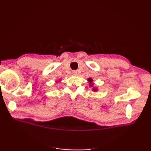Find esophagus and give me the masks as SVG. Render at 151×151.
Listing matches in <instances>:
<instances>
[{"instance_id":"1","label":"esophagus","mask_w":151,"mask_h":151,"mask_svg":"<svg viewBox=\"0 0 151 151\" xmlns=\"http://www.w3.org/2000/svg\"><path fill=\"white\" fill-rule=\"evenodd\" d=\"M72 73H73V75H76V74H77V72H76V70H73V72H72Z\"/></svg>"}]
</instances>
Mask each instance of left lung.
<instances>
[{"instance_id": "1", "label": "left lung", "mask_w": 151, "mask_h": 151, "mask_svg": "<svg viewBox=\"0 0 151 151\" xmlns=\"http://www.w3.org/2000/svg\"><path fill=\"white\" fill-rule=\"evenodd\" d=\"M88 81H89V82H90V83H91V82H92V79H91V78H88ZM94 91H95V90H96V89H94Z\"/></svg>"}]
</instances>
